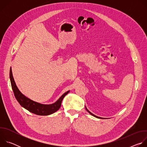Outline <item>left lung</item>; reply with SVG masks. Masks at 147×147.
Wrapping results in <instances>:
<instances>
[{"mask_svg": "<svg viewBox=\"0 0 147 147\" xmlns=\"http://www.w3.org/2000/svg\"><path fill=\"white\" fill-rule=\"evenodd\" d=\"M86 110L87 111V112H89V113H90V114H91V115H92L93 116H95V117H97V118H99V119H102V118H101V117H98V116H96L94 115V114H92V113H91V112H90V111H88V109H87L86 108Z\"/></svg>", "mask_w": 147, "mask_h": 147, "instance_id": "8db88e82", "label": "left lung"}]
</instances>
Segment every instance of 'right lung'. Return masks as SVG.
Returning <instances> with one entry per match:
<instances>
[{
  "label": "right lung",
  "mask_w": 147,
  "mask_h": 147,
  "mask_svg": "<svg viewBox=\"0 0 147 147\" xmlns=\"http://www.w3.org/2000/svg\"><path fill=\"white\" fill-rule=\"evenodd\" d=\"M10 79L14 96L18 103L20 104V105L30 112L38 115L47 116L52 114L58 111L61 107V103L63 99L69 92V91L65 92L55 103L53 104L42 105L27 98L18 90L14 80L11 69L10 70Z\"/></svg>",
  "instance_id": "right-lung-1"
}]
</instances>
